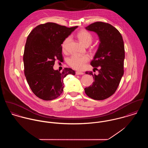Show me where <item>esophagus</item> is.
Wrapping results in <instances>:
<instances>
[{
    "label": "esophagus",
    "instance_id": "34e87169",
    "mask_svg": "<svg viewBox=\"0 0 148 148\" xmlns=\"http://www.w3.org/2000/svg\"><path fill=\"white\" fill-rule=\"evenodd\" d=\"M76 75H84V73H83V72H80V71H76Z\"/></svg>",
    "mask_w": 148,
    "mask_h": 148
}]
</instances>
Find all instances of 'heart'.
<instances>
[{
    "label": "heart",
    "mask_w": 148,
    "mask_h": 148,
    "mask_svg": "<svg viewBox=\"0 0 148 148\" xmlns=\"http://www.w3.org/2000/svg\"><path fill=\"white\" fill-rule=\"evenodd\" d=\"M77 38L85 46L89 45L92 41V36L90 33L86 31H82L77 34ZM71 40V37L66 38L62 44V49L65 51L68 44ZM89 60L88 55H73L67 60V63L72 68L76 70H82L84 68L86 63Z\"/></svg>",
    "instance_id": "heart-1"
}]
</instances>
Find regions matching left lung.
Segmentation results:
<instances>
[{"instance_id": "1", "label": "left lung", "mask_w": 148, "mask_h": 148, "mask_svg": "<svg viewBox=\"0 0 148 148\" xmlns=\"http://www.w3.org/2000/svg\"><path fill=\"white\" fill-rule=\"evenodd\" d=\"M85 29L96 32L100 42L90 62L94 69L98 70L99 74L85 72L92 75L95 81L92 85L85 88V92L91 99L103 100L114 93L124 75V41L120 32L106 23L97 21L86 27ZM97 67L100 70L97 69Z\"/></svg>"}]
</instances>
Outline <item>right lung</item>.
Here are the masks:
<instances>
[{"label":"right lung","mask_w":148,"mask_h":148,"mask_svg":"<svg viewBox=\"0 0 148 148\" xmlns=\"http://www.w3.org/2000/svg\"><path fill=\"white\" fill-rule=\"evenodd\" d=\"M77 26L68 28L48 22L36 26L27 37L23 62L24 75L33 93L44 100H52L63 92L64 78L75 75L71 68L54 70L56 59L63 60L62 44Z\"/></svg>","instance_id":"add662e5"}]
</instances>
